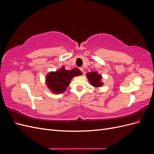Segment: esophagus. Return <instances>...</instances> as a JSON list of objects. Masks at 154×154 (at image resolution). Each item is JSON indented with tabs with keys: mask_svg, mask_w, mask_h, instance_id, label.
I'll return each instance as SVG.
<instances>
[{
	"mask_svg": "<svg viewBox=\"0 0 154 154\" xmlns=\"http://www.w3.org/2000/svg\"><path fill=\"white\" fill-rule=\"evenodd\" d=\"M80 70L83 73V67H80Z\"/></svg>",
	"mask_w": 154,
	"mask_h": 154,
	"instance_id": "34e87169",
	"label": "esophagus"
}]
</instances>
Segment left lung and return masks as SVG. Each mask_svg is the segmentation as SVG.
Wrapping results in <instances>:
<instances>
[{
	"instance_id": "1",
	"label": "left lung",
	"mask_w": 154,
	"mask_h": 154,
	"mask_svg": "<svg viewBox=\"0 0 154 154\" xmlns=\"http://www.w3.org/2000/svg\"><path fill=\"white\" fill-rule=\"evenodd\" d=\"M86 76L90 84L94 87H101L104 84L103 82L101 81L102 76L98 72L95 71L87 72L86 74Z\"/></svg>"
}]
</instances>
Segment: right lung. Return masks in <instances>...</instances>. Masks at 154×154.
Listing matches in <instances>:
<instances>
[{
	"label": "right lung",
	"instance_id": "obj_1",
	"mask_svg": "<svg viewBox=\"0 0 154 154\" xmlns=\"http://www.w3.org/2000/svg\"><path fill=\"white\" fill-rule=\"evenodd\" d=\"M82 74V72L77 68L66 70L62 66L57 71H51L47 74L45 83L51 92L56 94H61L66 91L74 77Z\"/></svg>",
	"mask_w": 154,
	"mask_h": 154
}]
</instances>
